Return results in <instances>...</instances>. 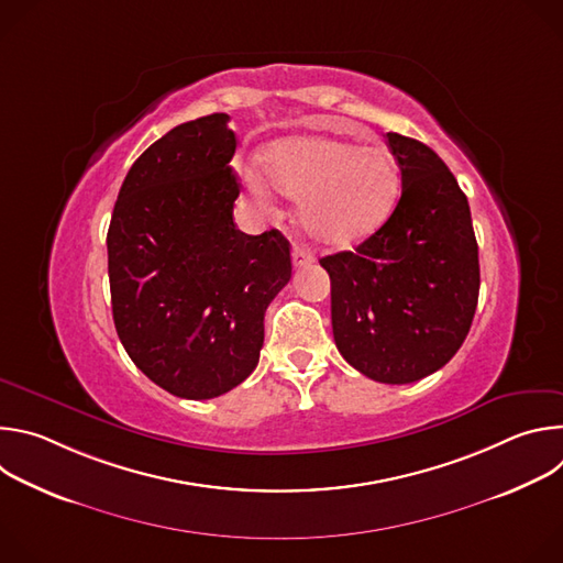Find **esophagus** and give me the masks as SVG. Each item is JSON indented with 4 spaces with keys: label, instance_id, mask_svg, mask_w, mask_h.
<instances>
[{
    "label": "esophagus",
    "instance_id": "34e87169",
    "mask_svg": "<svg viewBox=\"0 0 563 563\" xmlns=\"http://www.w3.org/2000/svg\"><path fill=\"white\" fill-rule=\"evenodd\" d=\"M291 261H294V267H307V265L313 263V258L305 250H300L298 245L291 250Z\"/></svg>",
    "mask_w": 563,
    "mask_h": 563
}]
</instances>
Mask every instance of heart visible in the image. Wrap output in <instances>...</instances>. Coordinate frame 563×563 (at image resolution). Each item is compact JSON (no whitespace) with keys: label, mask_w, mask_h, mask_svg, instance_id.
Returning a JSON list of instances; mask_svg holds the SVG:
<instances>
[{"label":"heart","mask_w":563,"mask_h":563,"mask_svg":"<svg viewBox=\"0 0 563 563\" xmlns=\"http://www.w3.org/2000/svg\"><path fill=\"white\" fill-rule=\"evenodd\" d=\"M265 180L298 198L296 220L316 245L343 250L374 233L391 213L398 169L383 146H356L330 135H291L261 153ZM247 185L258 200L269 191L254 174Z\"/></svg>","instance_id":"heart-1"}]
</instances>
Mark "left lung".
Here are the masks:
<instances>
[{"label":"left lung","mask_w":563,"mask_h":563,"mask_svg":"<svg viewBox=\"0 0 563 563\" xmlns=\"http://www.w3.org/2000/svg\"><path fill=\"white\" fill-rule=\"evenodd\" d=\"M400 200L356 252L320 258L332 280L343 358L372 380L404 385L441 369L463 345L478 300L470 205L423 142L387 133Z\"/></svg>","instance_id":"obj_1"}]
</instances>
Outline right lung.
Instances as JSON below:
<instances>
[{"label": "right lung", "instance_id": "obj_1", "mask_svg": "<svg viewBox=\"0 0 563 563\" xmlns=\"http://www.w3.org/2000/svg\"><path fill=\"white\" fill-rule=\"evenodd\" d=\"M227 113L178 124L129 169L109 233L118 336L180 398H213L258 365L265 311L291 278L287 238L233 224L240 185Z\"/></svg>", "mask_w": 563, "mask_h": 563}]
</instances>
